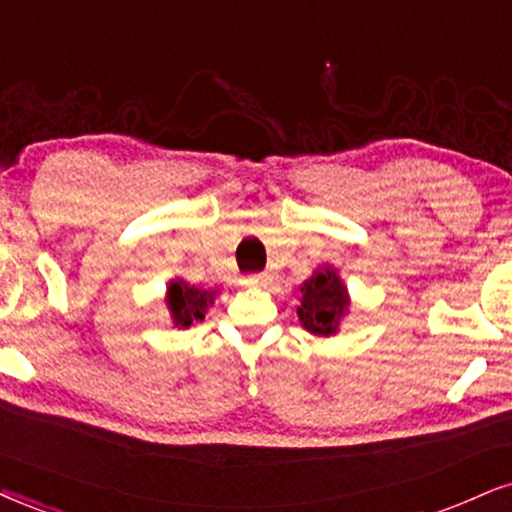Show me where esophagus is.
I'll list each match as a JSON object with an SVG mask.
<instances>
[{"instance_id":"1","label":"esophagus","mask_w":512,"mask_h":512,"mask_svg":"<svg viewBox=\"0 0 512 512\" xmlns=\"http://www.w3.org/2000/svg\"><path fill=\"white\" fill-rule=\"evenodd\" d=\"M270 280H273V277H270L268 273H254V275L246 277L244 285L246 287H268Z\"/></svg>"}]
</instances>
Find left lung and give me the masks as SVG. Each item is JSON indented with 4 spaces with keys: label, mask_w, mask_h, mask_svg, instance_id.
<instances>
[{
    "label": "left lung",
    "mask_w": 512,
    "mask_h": 512,
    "mask_svg": "<svg viewBox=\"0 0 512 512\" xmlns=\"http://www.w3.org/2000/svg\"><path fill=\"white\" fill-rule=\"evenodd\" d=\"M349 308L346 301V289L339 280L337 273L330 268L318 270L311 280L304 282L301 287V306L299 320L308 332L318 334V337H330L337 332L339 320Z\"/></svg>",
    "instance_id": "1"
}]
</instances>
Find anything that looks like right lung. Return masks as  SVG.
<instances>
[{
	"instance_id": "add662e5",
	"label": "right lung",
	"mask_w": 512,
	"mask_h": 512,
	"mask_svg": "<svg viewBox=\"0 0 512 512\" xmlns=\"http://www.w3.org/2000/svg\"><path fill=\"white\" fill-rule=\"evenodd\" d=\"M216 299V292H208V289H197L189 287L187 282H170L168 292V306L170 313H173L175 325L189 327L194 320H204L206 308L213 304Z\"/></svg>"
}]
</instances>
